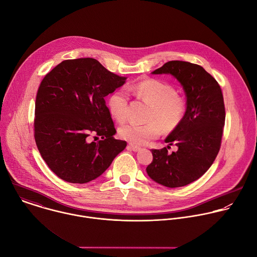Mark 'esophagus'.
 <instances>
[{"label": "esophagus", "mask_w": 257, "mask_h": 257, "mask_svg": "<svg viewBox=\"0 0 257 257\" xmlns=\"http://www.w3.org/2000/svg\"><path fill=\"white\" fill-rule=\"evenodd\" d=\"M128 148L131 149V150L134 151V152H137V151H139V150L141 149V147L136 146V145H133V144H129V145H128Z\"/></svg>", "instance_id": "esophagus-1"}]
</instances>
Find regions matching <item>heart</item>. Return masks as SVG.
<instances>
[{"mask_svg":"<svg viewBox=\"0 0 257 257\" xmlns=\"http://www.w3.org/2000/svg\"><path fill=\"white\" fill-rule=\"evenodd\" d=\"M134 96L146 100L151 104L148 114L150 122L137 124L128 122L120 127L119 135L122 139L133 144H145L165 132L173 131L182 121L186 113V99L177 93L176 89L161 80L145 78L127 88ZM129 96L123 90H116L108 100L111 115L123 123L128 117Z\"/></svg>","mask_w":257,"mask_h":257,"instance_id":"1","label":"heart"}]
</instances>
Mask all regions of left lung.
Instances as JSON below:
<instances>
[{"mask_svg": "<svg viewBox=\"0 0 257 257\" xmlns=\"http://www.w3.org/2000/svg\"><path fill=\"white\" fill-rule=\"evenodd\" d=\"M152 73L171 74L181 83L187 109L180 124L165 139L178 150L168 153L166 147L152 149L153 160L146 171L163 186H185L209 169L220 150L225 123L222 91L218 82L197 64L169 61Z\"/></svg>", "mask_w": 257, "mask_h": 257, "instance_id": "1", "label": "left lung"}]
</instances>
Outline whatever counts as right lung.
I'll return each instance as SVG.
<instances>
[{"label":"right lung","mask_w":257,"mask_h":257,"mask_svg":"<svg viewBox=\"0 0 257 257\" xmlns=\"http://www.w3.org/2000/svg\"><path fill=\"white\" fill-rule=\"evenodd\" d=\"M125 80L93 58L65 60L44 77L36 96L34 137L59 178L79 184L94 180L125 149L126 141L113 137L105 102Z\"/></svg>","instance_id":"obj_1"}]
</instances>
